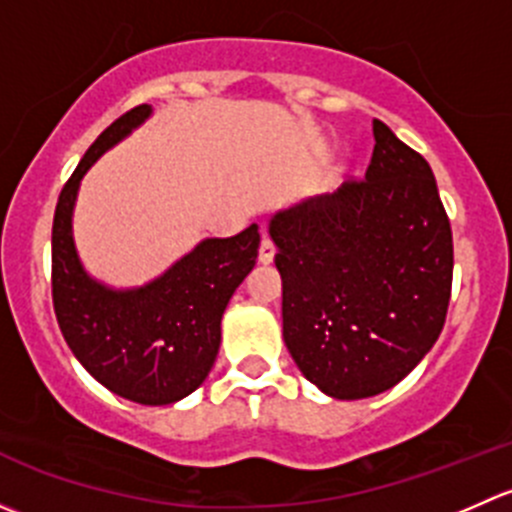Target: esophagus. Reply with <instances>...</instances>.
<instances>
[{"label": "esophagus", "mask_w": 512, "mask_h": 512, "mask_svg": "<svg viewBox=\"0 0 512 512\" xmlns=\"http://www.w3.org/2000/svg\"><path fill=\"white\" fill-rule=\"evenodd\" d=\"M275 245H272V240H270V237H262V242H260V255H257V257H260V262H262V265H270V262L272 260H275Z\"/></svg>", "instance_id": "esophagus-1"}]
</instances>
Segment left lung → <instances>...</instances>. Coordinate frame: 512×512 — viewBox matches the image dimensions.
<instances>
[{
    "label": "left lung",
    "instance_id": "left-lung-1",
    "mask_svg": "<svg viewBox=\"0 0 512 512\" xmlns=\"http://www.w3.org/2000/svg\"><path fill=\"white\" fill-rule=\"evenodd\" d=\"M366 180L272 213L282 337L322 394L376 396L416 369L446 322L451 223L431 165L374 121Z\"/></svg>",
    "mask_w": 512,
    "mask_h": 512
}]
</instances>
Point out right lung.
<instances>
[{
    "instance_id": "right-lung-1",
    "label": "right lung",
    "mask_w": 512,
    "mask_h": 512,
    "mask_svg": "<svg viewBox=\"0 0 512 512\" xmlns=\"http://www.w3.org/2000/svg\"><path fill=\"white\" fill-rule=\"evenodd\" d=\"M153 116L143 103L113 121L86 151L56 203L51 230V294L66 344L86 371L128 401L168 406L193 394L213 369L230 297L252 272L260 232L205 237L146 285L113 287L81 262L74 210L84 175Z\"/></svg>"
}]
</instances>
